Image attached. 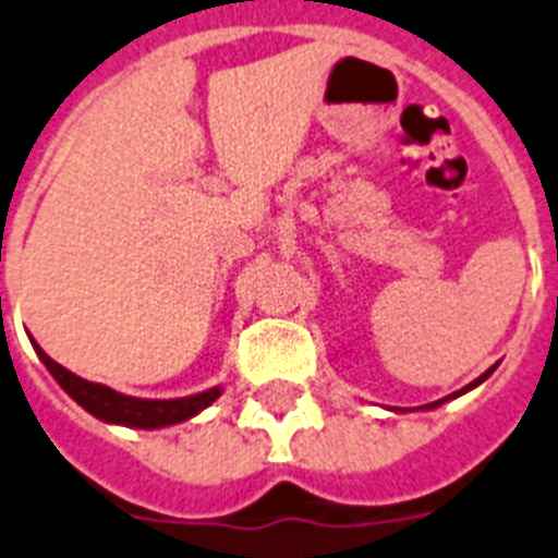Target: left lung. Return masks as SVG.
I'll use <instances>...</instances> for the list:
<instances>
[{
  "label": "left lung",
  "instance_id": "obj_1",
  "mask_svg": "<svg viewBox=\"0 0 558 558\" xmlns=\"http://www.w3.org/2000/svg\"><path fill=\"white\" fill-rule=\"evenodd\" d=\"M494 371H496V365H494V367H490V371H485V373H482V376H478V379H476V381H471V385H468V388H462V390H456V393L445 396V399H439V402L422 404V411H434V408H439V404H445V402H448V399H456V396H462V393H468V390H473V388H476V385H482V381H485V379H487V376H490V373H494Z\"/></svg>",
  "mask_w": 558,
  "mask_h": 558
}]
</instances>
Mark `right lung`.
Wrapping results in <instances>:
<instances>
[{
    "label": "right lung",
    "instance_id": "add662e5",
    "mask_svg": "<svg viewBox=\"0 0 558 558\" xmlns=\"http://www.w3.org/2000/svg\"><path fill=\"white\" fill-rule=\"evenodd\" d=\"M34 351L39 353V359L45 362L50 376L59 381V388L71 396L73 402L82 404L90 416L102 418L108 425L142 427V430L179 425V422H185V418L196 416L205 408H210L222 396V388H210L202 390V393L185 396V399H136V396H124L119 390L108 388V385H99V381L82 379V376L71 373L68 367L59 365V362H53L36 342Z\"/></svg>",
    "mask_w": 558,
    "mask_h": 558
}]
</instances>
